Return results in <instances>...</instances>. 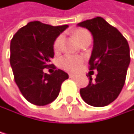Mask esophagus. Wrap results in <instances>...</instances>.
Returning <instances> with one entry per match:
<instances>
[{"mask_svg":"<svg viewBox=\"0 0 134 134\" xmlns=\"http://www.w3.org/2000/svg\"><path fill=\"white\" fill-rule=\"evenodd\" d=\"M69 75H70V78H75V77L77 76V75H75V74H69Z\"/></svg>","mask_w":134,"mask_h":134,"instance_id":"1","label":"esophagus"}]
</instances>
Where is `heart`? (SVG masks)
<instances>
[{"instance_id": "obj_1", "label": "heart", "mask_w": 134, "mask_h": 134, "mask_svg": "<svg viewBox=\"0 0 134 134\" xmlns=\"http://www.w3.org/2000/svg\"><path fill=\"white\" fill-rule=\"evenodd\" d=\"M74 35L76 38V40L79 42H81L83 39H85L87 37H91L90 34L85 30L83 29H78L76 30L75 32H74ZM61 40L62 37L59 36L55 39L53 44V48L54 51H58L60 47V43H61ZM83 62V59L81 57L79 56H70V55H67L64 56L60 59V66L64 69L65 70L68 71H75L77 70L80 66L81 65V64Z\"/></svg>"}]
</instances>
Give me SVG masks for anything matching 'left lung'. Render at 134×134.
<instances>
[{"label": "left lung", "instance_id": "1", "mask_svg": "<svg viewBox=\"0 0 134 134\" xmlns=\"http://www.w3.org/2000/svg\"><path fill=\"white\" fill-rule=\"evenodd\" d=\"M77 25L89 30L93 35L90 70L98 71L95 80L89 75V85L80 89V95L91 106L109 105L118 98L124 85L130 63L129 43L118 30L102 17L87 20Z\"/></svg>", "mask_w": 134, "mask_h": 134}]
</instances>
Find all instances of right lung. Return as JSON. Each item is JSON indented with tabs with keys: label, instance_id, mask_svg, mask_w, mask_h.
<instances>
[{
	"label": "right lung",
	"instance_id": "obj_1",
	"mask_svg": "<svg viewBox=\"0 0 134 134\" xmlns=\"http://www.w3.org/2000/svg\"><path fill=\"white\" fill-rule=\"evenodd\" d=\"M68 25L53 26L31 21L20 28L10 41V63L15 81L25 99L44 106L58 97L62 83L69 78L61 70L48 75L44 68L51 67L54 57L53 44Z\"/></svg>",
	"mask_w": 134,
	"mask_h": 134
}]
</instances>
